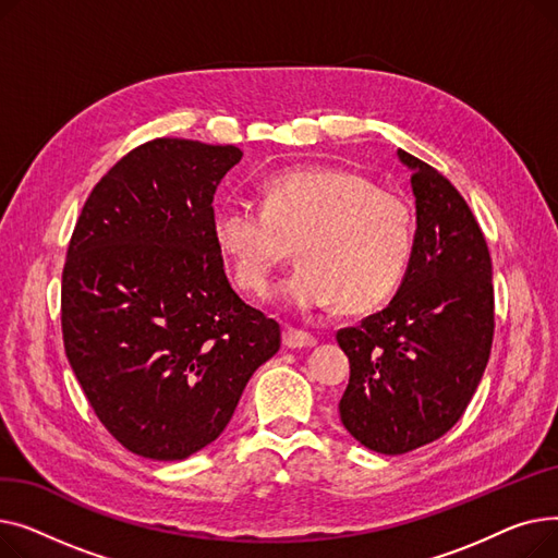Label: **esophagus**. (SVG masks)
<instances>
[{"label": "esophagus", "mask_w": 558, "mask_h": 558, "mask_svg": "<svg viewBox=\"0 0 558 558\" xmlns=\"http://www.w3.org/2000/svg\"><path fill=\"white\" fill-rule=\"evenodd\" d=\"M282 343L287 348H312L318 343V339L305 330H299V328H287L284 335H282Z\"/></svg>", "instance_id": "esophagus-1"}]
</instances>
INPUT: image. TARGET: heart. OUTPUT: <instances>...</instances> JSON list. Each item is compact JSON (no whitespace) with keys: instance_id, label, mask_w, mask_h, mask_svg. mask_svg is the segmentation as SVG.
Wrapping results in <instances>:
<instances>
[{"instance_id":"obj_1","label":"heart","mask_w":558,"mask_h":558,"mask_svg":"<svg viewBox=\"0 0 558 558\" xmlns=\"http://www.w3.org/2000/svg\"><path fill=\"white\" fill-rule=\"evenodd\" d=\"M234 282L267 296L280 267L303 262L282 284L296 310L368 312L387 303L414 253L416 217L402 194L341 167L282 171L262 187L259 208L223 203L213 223Z\"/></svg>"}]
</instances>
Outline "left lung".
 <instances>
[{"label":"left lung","instance_id":"obj_1","mask_svg":"<svg viewBox=\"0 0 558 558\" xmlns=\"http://www.w3.org/2000/svg\"><path fill=\"white\" fill-rule=\"evenodd\" d=\"M416 240L393 301L337 341L350 360L343 427L362 446L404 454L444 436L465 412L488 364L495 299L484 232L457 187L407 151Z\"/></svg>","mask_w":558,"mask_h":558}]
</instances>
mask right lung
<instances>
[{
    "label": "right lung",
    "mask_w": 558,
    "mask_h": 558,
    "mask_svg": "<svg viewBox=\"0 0 558 558\" xmlns=\"http://www.w3.org/2000/svg\"><path fill=\"white\" fill-rule=\"evenodd\" d=\"M238 146L156 137L114 162L76 219L61 287L70 366L133 454L185 459L226 429L280 326L246 305L215 242Z\"/></svg>",
    "instance_id": "right-lung-1"
}]
</instances>
